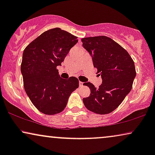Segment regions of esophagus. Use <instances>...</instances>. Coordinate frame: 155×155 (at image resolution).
I'll return each instance as SVG.
<instances>
[{"label": "esophagus", "instance_id": "34e87169", "mask_svg": "<svg viewBox=\"0 0 155 155\" xmlns=\"http://www.w3.org/2000/svg\"><path fill=\"white\" fill-rule=\"evenodd\" d=\"M79 85H80V87H82V86H83V82H79Z\"/></svg>", "mask_w": 155, "mask_h": 155}]
</instances>
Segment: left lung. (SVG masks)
I'll list each match as a JSON object with an SVG mask.
<instances>
[{
    "instance_id": "obj_1",
    "label": "left lung",
    "mask_w": 155,
    "mask_h": 155,
    "mask_svg": "<svg viewBox=\"0 0 155 155\" xmlns=\"http://www.w3.org/2000/svg\"><path fill=\"white\" fill-rule=\"evenodd\" d=\"M81 41L102 79L99 88L90 82L83 84L90 89V96L82 99L84 104L94 113H111L132 89L136 76L134 61L126 49L106 36L82 38Z\"/></svg>"
}]
</instances>
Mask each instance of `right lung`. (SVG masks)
I'll use <instances>...</instances> for the list:
<instances>
[{"instance_id":"obj_1","label":"right lung","mask_w":155,"mask_h":155,"mask_svg":"<svg viewBox=\"0 0 155 155\" xmlns=\"http://www.w3.org/2000/svg\"><path fill=\"white\" fill-rule=\"evenodd\" d=\"M78 37L60 28L42 33L25 48L21 63L25 90L34 106L47 115L59 114L66 107L71 93L79 87L75 77L63 79L61 65Z\"/></svg>"}]
</instances>
